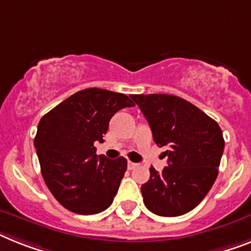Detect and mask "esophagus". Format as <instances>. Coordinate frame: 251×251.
Listing matches in <instances>:
<instances>
[{"label":"esophagus","instance_id":"esophagus-1","mask_svg":"<svg viewBox=\"0 0 251 251\" xmlns=\"http://www.w3.org/2000/svg\"><path fill=\"white\" fill-rule=\"evenodd\" d=\"M127 167H128V169H129V171H132V169H134V168L137 167V164H136V163H133V161H128Z\"/></svg>","mask_w":251,"mask_h":251}]
</instances>
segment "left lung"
<instances>
[{"mask_svg":"<svg viewBox=\"0 0 251 251\" xmlns=\"http://www.w3.org/2000/svg\"><path fill=\"white\" fill-rule=\"evenodd\" d=\"M150 124L154 142L167 146L168 167L150 168L141 186L146 208L178 217L196 208L218 176L225 140L218 123L191 102L173 95H132Z\"/></svg>","mask_w":251,"mask_h":251,"instance_id":"left-lung-1","label":"left lung"}]
</instances>
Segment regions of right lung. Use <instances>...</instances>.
Instances as JSON below:
<instances>
[{"label": "right lung", "instance_id": "obj_1", "mask_svg": "<svg viewBox=\"0 0 251 251\" xmlns=\"http://www.w3.org/2000/svg\"><path fill=\"white\" fill-rule=\"evenodd\" d=\"M134 106L123 93L87 88L74 93L39 121L34 148L42 177L55 199L76 214H97L113 202L127 171L121 156L96 155L109 122L123 107Z\"/></svg>", "mask_w": 251, "mask_h": 251}]
</instances>
